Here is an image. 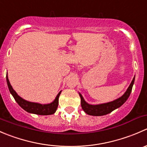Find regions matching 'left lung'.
Masks as SVG:
<instances>
[{"instance_id": "obj_1", "label": "left lung", "mask_w": 147, "mask_h": 147, "mask_svg": "<svg viewBox=\"0 0 147 147\" xmlns=\"http://www.w3.org/2000/svg\"><path fill=\"white\" fill-rule=\"evenodd\" d=\"M134 80H135V76L133 78L132 81L127 88V91L124 92V94L122 96L113 100V101L107 102V103L99 104V105H90L84 100L82 94L79 92V95L81 99V106H82L83 111L86 114L92 115V116H103V115L109 114L115 109L120 107L124 102L127 101V99L129 97L131 90H132Z\"/></svg>"}]
</instances>
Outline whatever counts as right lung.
I'll list each match as a JSON object with an SVG mask.
<instances>
[{
  "label": "right lung",
  "instance_id": "1",
  "mask_svg": "<svg viewBox=\"0 0 147 147\" xmlns=\"http://www.w3.org/2000/svg\"><path fill=\"white\" fill-rule=\"evenodd\" d=\"M6 81L10 94L13 95L15 100H16V102L18 104L19 106H20V107L23 108V109H24L25 111H26V112H29V113L35 114V115H53V114L56 112V110H57V106H58L59 97H60L62 91H60V92L57 94L55 99L51 103L42 105V104L37 103V102L27 101V100H24V99L22 98L21 97H20V96L17 94V92L13 90V87H12L11 84H10L9 80H8V73H7L6 75Z\"/></svg>",
  "mask_w": 147,
  "mask_h": 147
}]
</instances>
